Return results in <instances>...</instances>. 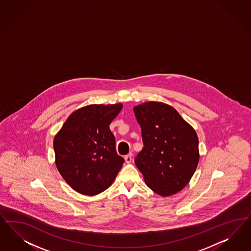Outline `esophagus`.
Segmentation results:
<instances>
[{
	"label": "esophagus",
	"instance_id": "esophagus-1",
	"mask_svg": "<svg viewBox=\"0 0 251 251\" xmlns=\"http://www.w3.org/2000/svg\"><path fill=\"white\" fill-rule=\"evenodd\" d=\"M132 155H133V154L130 152V153H128L127 155H126V156H125V160H126V163H130L131 161H132Z\"/></svg>",
	"mask_w": 251,
	"mask_h": 251
}]
</instances>
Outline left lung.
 I'll return each instance as SVG.
<instances>
[{
  "label": "left lung",
  "mask_w": 251,
  "mask_h": 251,
  "mask_svg": "<svg viewBox=\"0 0 251 251\" xmlns=\"http://www.w3.org/2000/svg\"><path fill=\"white\" fill-rule=\"evenodd\" d=\"M141 128L143 149L135 163L146 185L163 197L188 184L198 166L199 138L172 106L149 101L134 107Z\"/></svg>",
  "instance_id": "8db88e82"
}]
</instances>
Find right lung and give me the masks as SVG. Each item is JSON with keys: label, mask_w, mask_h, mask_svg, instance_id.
Returning a JSON list of instances; mask_svg holds the SVG:
<instances>
[{"label": "right lung", "mask_w": 251, "mask_h": 251, "mask_svg": "<svg viewBox=\"0 0 251 251\" xmlns=\"http://www.w3.org/2000/svg\"><path fill=\"white\" fill-rule=\"evenodd\" d=\"M121 103L91 104L74 112L53 140L57 169L80 194L94 196L112 185L125 162L115 149L110 124Z\"/></svg>", "instance_id": "1"}]
</instances>
